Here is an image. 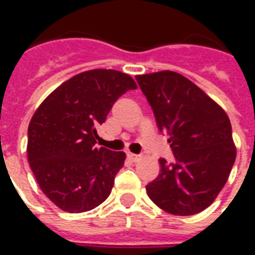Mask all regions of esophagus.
Returning <instances> with one entry per match:
<instances>
[{"instance_id": "esophagus-1", "label": "esophagus", "mask_w": 255, "mask_h": 255, "mask_svg": "<svg viewBox=\"0 0 255 255\" xmlns=\"http://www.w3.org/2000/svg\"><path fill=\"white\" fill-rule=\"evenodd\" d=\"M140 157H142L140 154H132V153H128V158H129L131 161H133V162H138V161L140 160Z\"/></svg>"}]
</instances>
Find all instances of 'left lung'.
<instances>
[{
	"label": "left lung",
	"instance_id": "left-lung-1",
	"mask_svg": "<svg viewBox=\"0 0 255 255\" xmlns=\"http://www.w3.org/2000/svg\"><path fill=\"white\" fill-rule=\"evenodd\" d=\"M135 79L175 155L173 162L160 158V175L146 186L150 199L176 216L199 213L219 195L235 162L230 119L180 73L162 71Z\"/></svg>",
	"mask_w": 255,
	"mask_h": 255
}]
</instances>
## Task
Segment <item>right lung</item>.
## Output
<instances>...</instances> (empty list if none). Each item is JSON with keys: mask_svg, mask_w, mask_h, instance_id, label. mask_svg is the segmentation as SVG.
<instances>
[{"mask_svg": "<svg viewBox=\"0 0 255 255\" xmlns=\"http://www.w3.org/2000/svg\"><path fill=\"white\" fill-rule=\"evenodd\" d=\"M136 83L127 73L91 69L64 82L28 126L27 155L36 182L54 205L82 213L109 197L126 154L97 147V127Z\"/></svg>", "mask_w": 255, "mask_h": 255, "instance_id": "obj_1", "label": "right lung"}]
</instances>
